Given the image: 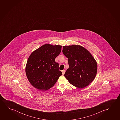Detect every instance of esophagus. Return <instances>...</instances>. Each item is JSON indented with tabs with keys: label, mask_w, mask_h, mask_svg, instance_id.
<instances>
[{
	"label": "esophagus",
	"mask_w": 120,
	"mask_h": 120,
	"mask_svg": "<svg viewBox=\"0 0 120 120\" xmlns=\"http://www.w3.org/2000/svg\"><path fill=\"white\" fill-rule=\"evenodd\" d=\"M62 75H64L65 73V70H63L62 71Z\"/></svg>",
	"instance_id": "34e87169"
}]
</instances>
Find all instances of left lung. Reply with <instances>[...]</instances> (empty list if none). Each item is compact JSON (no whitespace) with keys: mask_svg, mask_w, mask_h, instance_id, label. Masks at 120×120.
I'll use <instances>...</instances> for the list:
<instances>
[{"mask_svg":"<svg viewBox=\"0 0 120 120\" xmlns=\"http://www.w3.org/2000/svg\"><path fill=\"white\" fill-rule=\"evenodd\" d=\"M63 53L68 58L69 68L64 77L69 82L83 88L94 79L97 72V63L86 49L79 45L64 46Z\"/></svg>","mask_w":120,"mask_h":120,"instance_id":"1","label":"left lung"}]
</instances>
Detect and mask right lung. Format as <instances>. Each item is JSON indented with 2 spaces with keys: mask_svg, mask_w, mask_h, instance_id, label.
I'll list each match as a JSON object with an SVG mask.
<instances>
[{
  "mask_svg": "<svg viewBox=\"0 0 120 120\" xmlns=\"http://www.w3.org/2000/svg\"><path fill=\"white\" fill-rule=\"evenodd\" d=\"M61 50V45L46 44L30 55L26 65V75L34 87L46 90L53 86L62 75L55 60Z\"/></svg>",
  "mask_w": 120,
  "mask_h": 120,
  "instance_id": "obj_1",
  "label": "right lung"
}]
</instances>
